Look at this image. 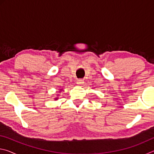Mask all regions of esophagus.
<instances>
[{
    "mask_svg": "<svg viewBox=\"0 0 154 154\" xmlns=\"http://www.w3.org/2000/svg\"><path fill=\"white\" fill-rule=\"evenodd\" d=\"M83 83H84V82H83V79H78L77 81V83L78 85H82V84H83Z\"/></svg>",
    "mask_w": 154,
    "mask_h": 154,
    "instance_id": "1",
    "label": "esophagus"
}]
</instances>
